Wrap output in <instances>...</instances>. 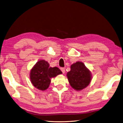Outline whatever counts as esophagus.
I'll list each match as a JSON object with an SVG mask.
<instances>
[{
    "mask_svg": "<svg viewBox=\"0 0 123 123\" xmlns=\"http://www.w3.org/2000/svg\"><path fill=\"white\" fill-rule=\"evenodd\" d=\"M61 71L62 72V73H65V68H61Z\"/></svg>",
    "mask_w": 123,
    "mask_h": 123,
    "instance_id": "34e87169",
    "label": "esophagus"
}]
</instances>
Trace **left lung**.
Listing matches in <instances>:
<instances>
[{
  "label": "left lung",
  "mask_w": 123,
  "mask_h": 123,
  "mask_svg": "<svg viewBox=\"0 0 123 123\" xmlns=\"http://www.w3.org/2000/svg\"><path fill=\"white\" fill-rule=\"evenodd\" d=\"M67 76L71 86L80 91L89 85L92 80V74L83 62L77 61L71 66V71Z\"/></svg>",
  "instance_id": "1"
}]
</instances>
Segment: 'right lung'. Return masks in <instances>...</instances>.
Here are the masks:
<instances>
[{
	"instance_id": "add662e5",
	"label": "right lung",
	"mask_w": 123,
	"mask_h": 123,
	"mask_svg": "<svg viewBox=\"0 0 123 123\" xmlns=\"http://www.w3.org/2000/svg\"><path fill=\"white\" fill-rule=\"evenodd\" d=\"M62 72L57 67L51 68L45 60H39L31 69L30 79L33 86L40 90H45L49 87L51 78Z\"/></svg>"
}]
</instances>
